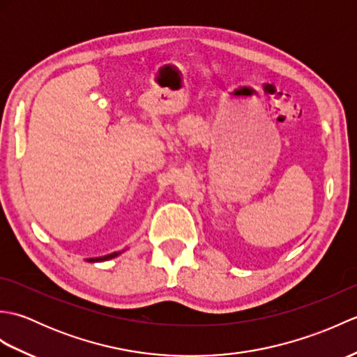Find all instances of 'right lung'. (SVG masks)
Segmentation results:
<instances>
[{
    "label": "right lung",
    "instance_id": "1",
    "mask_svg": "<svg viewBox=\"0 0 357 357\" xmlns=\"http://www.w3.org/2000/svg\"><path fill=\"white\" fill-rule=\"evenodd\" d=\"M126 250H121V252H113V253H110V255H105V256H100V257H90V259H86L87 262H102V261H110V259H113V257H116V256H119L121 253H124Z\"/></svg>",
    "mask_w": 357,
    "mask_h": 357
}]
</instances>
